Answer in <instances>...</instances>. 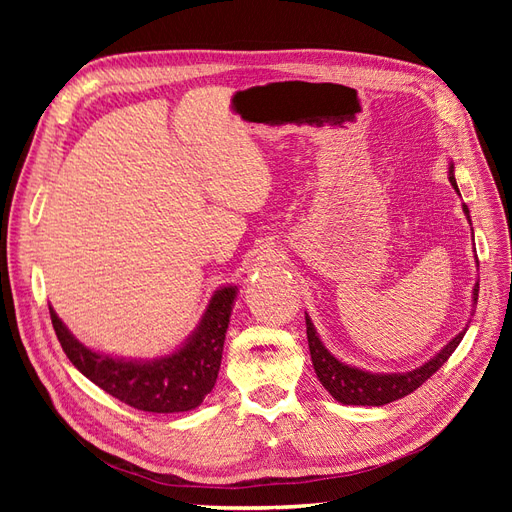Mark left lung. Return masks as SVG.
Here are the masks:
<instances>
[{"instance_id": "1", "label": "left lung", "mask_w": 512, "mask_h": 512, "mask_svg": "<svg viewBox=\"0 0 512 512\" xmlns=\"http://www.w3.org/2000/svg\"><path fill=\"white\" fill-rule=\"evenodd\" d=\"M448 179H451L453 188L459 192L455 175H453V166L448 168ZM463 211H466L470 220L468 205H463ZM476 299H478V284L474 286V303ZM305 324H307L309 354H312L316 376L322 382L324 389L346 406H384V404H391V401L410 395L425 380H429L433 374H436V371L448 361V356H451L455 348L461 344L463 335H466V331H461L453 342H448L429 363H425L423 367H418L414 371H408V374H369V371L339 363L335 356L322 346V342L316 335L314 324L307 316H305Z\"/></svg>"}]
</instances>
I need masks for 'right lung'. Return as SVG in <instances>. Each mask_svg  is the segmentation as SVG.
<instances>
[{"label": "right lung", "mask_w": 512, "mask_h": 512, "mask_svg": "<svg viewBox=\"0 0 512 512\" xmlns=\"http://www.w3.org/2000/svg\"><path fill=\"white\" fill-rule=\"evenodd\" d=\"M235 297V286L215 292L190 342L175 354L145 363L111 359V356L91 352L76 342L53 307H49V312L61 348L83 376L136 410L173 414L200 406L215 386Z\"/></svg>", "instance_id": "1"}]
</instances>
